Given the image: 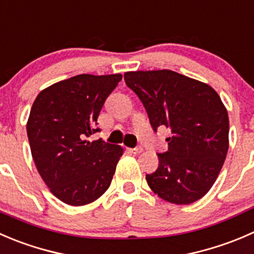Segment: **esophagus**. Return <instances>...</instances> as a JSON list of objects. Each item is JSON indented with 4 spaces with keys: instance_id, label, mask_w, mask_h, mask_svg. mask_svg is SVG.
Segmentation results:
<instances>
[{
    "instance_id": "1",
    "label": "esophagus",
    "mask_w": 254,
    "mask_h": 254,
    "mask_svg": "<svg viewBox=\"0 0 254 254\" xmlns=\"http://www.w3.org/2000/svg\"><path fill=\"white\" fill-rule=\"evenodd\" d=\"M129 152L133 153V154H138V153L143 152L142 147H135V148H129Z\"/></svg>"
}]
</instances>
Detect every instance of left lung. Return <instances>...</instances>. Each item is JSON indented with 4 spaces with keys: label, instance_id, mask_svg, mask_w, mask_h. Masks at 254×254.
I'll return each instance as SVG.
<instances>
[{
    "label": "left lung",
    "instance_id": "8db88e82",
    "mask_svg": "<svg viewBox=\"0 0 254 254\" xmlns=\"http://www.w3.org/2000/svg\"><path fill=\"white\" fill-rule=\"evenodd\" d=\"M125 81L147 110L153 129L170 128L168 150L145 175L159 197L177 205L201 199L217 179L228 150V115L217 92L172 70L128 71Z\"/></svg>",
    "mask_w": 254,
    "mask_h": 254
}]
</instances>
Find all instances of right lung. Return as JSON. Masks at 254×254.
<instances>
[{"mask_svg": "<svg viewBox=\"0 0 254 254\" xmlns=\"http://www.w3.org/2000/svg\"><path fill=\"white\" fill-rule=\"evenodd\" d=\"M121 74H81L41 91L31 109L27 134L38 173L52 194L71 206L99 199L111 184L124 149L100 138L97 117Z\"/></svg>", "mask_w": 254, "mask_h": 254, "instance_id": "add662e5", "label": "right lung"}]
</instances>
